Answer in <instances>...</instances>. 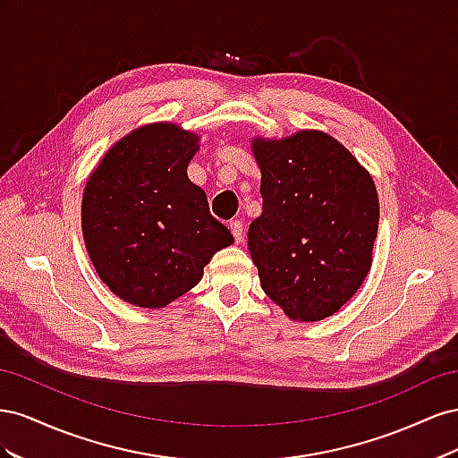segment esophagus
Instances as JSON below:
<instances>
[{"label":"esophagus","mask_w":458,"mask_h":458,"mask_svg":"<svg viewBox=\"0 0 458 458\" xmlns=\"http://www.w3.org/2000/svg\"><path fill=\"white\" fill-rule=\"evenodd\" d=\"M229 227H231L233 237H234V242H242V239H244V225H242V221L233 219L231 224H229Z\"/></svg>","instance_id":"obj_1"}]
</instances>
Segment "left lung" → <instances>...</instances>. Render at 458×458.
<instances>
[{
  "instance_id": "1",
  "label": "left lung",
  "mask_w": 458,
  "mask_h": 458,
  "mask_svg": "<svg viewBox=\"0 0 458 458\" xmlns=\"http://www.w3.org/2000/svg\"><path fill=\"white\" fill-rule=\"evenodd\" d=\"M252 152L263 212L248 248L263 293L293 321H323L370 271L380 217L372 175L318 130L254 137Z\"/></svg>"
}]
</instances>
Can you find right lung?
Listing matches in <instances>:
<instances>
[{
	"instance_id": "right-lung-1",
	"label": "right lung",
	"mask_w": 458,
	"mask_h": 458,
	"mask_svg": "<svg viewBox=\"0 0 458 458\" xmlns=\"http://www.w3.org/2000/svg\"><path fill=\"white\" fill-rule=\"evenodd\" d=\"M199 141L177 123H147L110 147L88 177L81 233L89 259L110 293L131 306L165 308L233 244L187 175Z\"/></svg>"
}]
</instances>
